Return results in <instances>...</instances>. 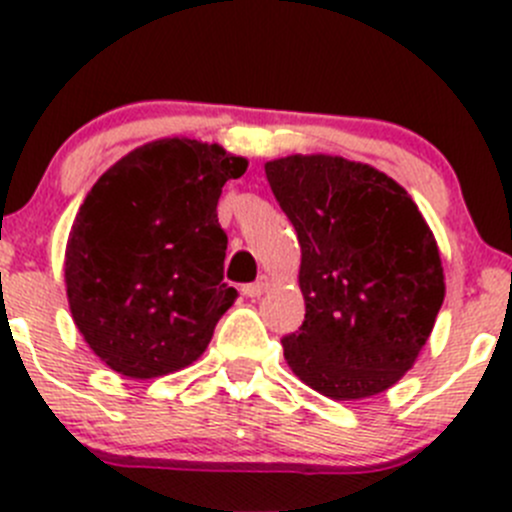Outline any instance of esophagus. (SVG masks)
Returning a JSON list of instances; mask_svg holds the SVG:
<instances>
[{
	"mask_svg": "<svg viewBox=\"0 0 512 512\" xmlns=\"http://www.w3.org/2000/svg\"><path fill=\"white\" fill-rule=\"evenodd\" d=\"M267 285H270V280H267L265 275H260L255 282H250V285L242 287V294H245V297H260V294L267 289Z\"/></svg>",
	"mask_w": 512,
	"mask_h": 512,
	"instance_id": "esophagus-1",
	"label": "esophagus"
}]
</instances>
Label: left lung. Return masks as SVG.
Here are the masks:
<instances>
[{
	"label": "left lung",
	"mask_w": 512,
	"mask_h": 512,
	"mask_svg": "<svg viewBox=\"0 0 512 512\" xmlns=\"http://www.w3.org/2000/svg\"><path fill=\"white\" fill-rule=\"evenodd\" d=\"M265 173L302 247L304 322L282 337L289 369L329 399L381 394L414 366L446 294L431 227L366 163L287 156Z\"/></svg>",
	"instance_id": "8db88e82"
}]
</instances>
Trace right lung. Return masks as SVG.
<instances>
[{"instance_id": "right-lung-1", "label": "right lung", "mask_w": 512, "mask_h": 512, "mask_svg": "<svg viewBox=\"0 0 512 512\" xmlns=\"http://www.w3.org/2000/svg\"><path fill=\"white\" fill-rule=\"evenodd\" d=\"M247 160L218 143L160 138L113 163L66 242L71 317L113 371L156 379L193 364L232 307L218 200Z\"/></svg>"}]
</instances>
